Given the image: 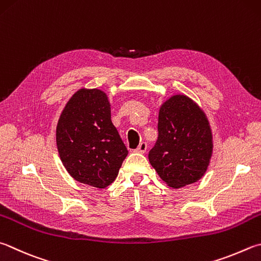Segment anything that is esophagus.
Here are the masks:
<instances>
[{
    "label": "esophagus",
    "instance_id": "34e87169",
    "mask_svg": "<svg viewBox=\"0 0 261 261\" xmlns=\"http://www.w3.org/2000/svg\"><path fill=\"white\" fill-rule=\"evenodd\" d=\"M146 150H147V144L146 143L139 144V146L137 147V149H136L137 153H140V154H144Z\"/></svg>",
    "mask_w": 261,
    "mask_h": 261
}]
</instances>
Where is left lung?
<instances>
[{"mask_svg":"<svg viewBox=\"0 0 261 261\" xmlns=\"http://www.w3.org/2000/svg\"><path fill=\"white\" fill-rule=\"evenodd\" d=\"M159 137L148 159L168 186L180 188L203 177L212 155V132L200 106L185 94L160 107Z\"/></svg>","mask_w":261,"mask_h":261,"instance_id":"1","label":"left lung"}]
</instances>
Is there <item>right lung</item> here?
<instances>
[{
  "label": "right lung",
  "instance_id": "right-lung-1",
  "mask_svg": "<svg viewBox=\"0 0 261 261\" xmlns=\"http://www.w3.org/2000/svg\"><path fill=\"white\" fill-rule=\"evenodd\" d=\"M61 162L75 180L97 188L114 181L127 149L99 89H80L66 103L56 130Z\"/></svg>",
  "mask_w": 261,
  "mask_h": 261
}]
</instances>
